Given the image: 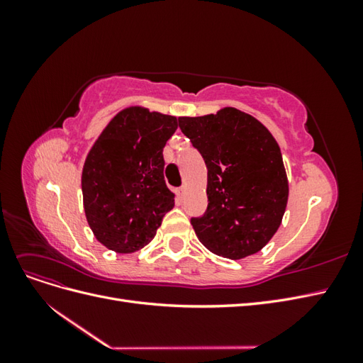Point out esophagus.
Wrapping results in <instances>:
<instances>
[{"instance_id": "esophagus-1", "label": "esophagus", "mask_w": 363, "mask_h": 363, "mask_svg": "<svg viewBox=\"0 0 363 363\" xmlns=\"http://www.w3.org/2000/svg\"><path fill=\"white\" fill-rule=\"evenodd\" d=\"M184 186H180V188L177 189V191H175V194H177V199L179 200H183V196H184Z\"/></svg>"}]
</instances>
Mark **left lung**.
Returning a JSON list of instances; mask_svg holds the SVG:
<instances>
[{
  "label": "left lung",
  "instance_id": "left-lung-1",
  "mask_svg": "<svg viewBox=\"0 0 363 363\" xmlns=\"http://www.w3.org/2000/svg\"><path fill=\"white\" fill-rule=\"evenodd\" d=\"M207 167V208L191 218L200 242L218 256L242 259L265 247L280 227L288 179L280 147L256 118L233 107L179 118Z\"/></svg>",
  "mask_w": 363,
  "mask_h": 363
}]
</instances>
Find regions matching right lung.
<instances>
[{
	"instance_id": "add662e5",
	"label": "right lung",
	"mask_w": 363,
	"mask_h": 363,
	"mask_svg": "<svg viewBox=\"0 0 363 363\" xmlns=\"http://www.w3.org/2000/svg\"><path fill=\"white\" fill-rule=\"evenodd\" d=\"M177 118L130 107L94 144L82 174L86 219L108 250L133 252L155 238L174 194L163 177V147Z\"/></svg>"
}]
</instances>
